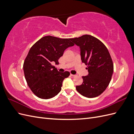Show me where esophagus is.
<instances>
[{"instance_id": "esophagus-1", "label": "esophagus", "mask_w": 134, "mask_h": 134, "mask_svg": "<svg viewBox=\"0 0 134 134\" xmlns=\"http://www.w3.org/2000/svg\"><path fill=\"white\" fill-rule=\"evenodd\" d=\"M70 76H76V75H74V74H70Z\"/></svg>"}]
</instances>
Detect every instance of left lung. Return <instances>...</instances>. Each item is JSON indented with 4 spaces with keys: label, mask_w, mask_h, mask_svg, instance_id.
Wrapping results in <instances>:
<instances>
[{
    "label": "left lung",
    "mask_w": 134,
    "mask_h": 134,
    "mask_svg": "<svg viewBox=\"0 0 134 134\" xmlns=\"http://www.w3.org/2000/svg\"><path fill=\"white\" fill-rule=\"evenodd\" d=\"M81 51V59L89 74L82 76V84L76 91L87 98L98 97L106 90L111 80L113 64L106 46L99 40L89 35L71 38Z\"/></svg>",
    "instance_id": "left-lung-1"
}]
</instances>
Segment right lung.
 Returning a JSON list of instances; mask_svg holds the SVG:
<instances>
[{
	"mask_svg": "<svg viewBox=\"0 0 134 134\" xmlns=\"http://www.w3.org/2000/svg\"><path fill=\"white\" fill-rule=\"evenodd\" d=\"M71 41L46 36L30 48L23 63L24 74L28 87L38 98L47 99L57 95L64 79L70 75L69 71H58L52 64H59L64 51L74 45Z\"/></svg>",
	"mask_w": 134,
	"mask_h": 134,
	"instance_id": "right-lung-1",
	"label": "right lung"
}]
</instances>
